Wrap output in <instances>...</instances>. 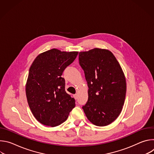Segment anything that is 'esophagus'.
Listing matches in <instances>:
<instances>
[{
    "label": "esophagus",
    "instance_id": "34e87169",
    "mask_svg": "<svg viewBox=\"0 0 154 154\" xmlns=\"http://www.w3.org/2000/svg\"><path fill=\"white\" fill-rule=\"evenodd\" d=\"M74 97L75 99H77V97H78V96H77V94H74Z\"/></svg>",
    "mask_w": 154,
    "mask_h": 154
}]
</instances>
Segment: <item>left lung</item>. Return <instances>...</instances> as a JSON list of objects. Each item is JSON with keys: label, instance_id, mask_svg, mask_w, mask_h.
<instances>
[{"label": "left lung", "instance_id": "1", "mask_svg": "<svg viewBox=\"0 0 154 154\" xmlns=\"http://www.w3.org/2000/svg\"><path fill=\"white\" fill-rule=\"evenodd\" d=\"M88 86V99L82 106L91 122L106 126L120 115L126 94V82L122 68L108 50L95 48L79 54Z\"/></svg>", "mask_w": 154, "mask_h": 154}]
</instances>
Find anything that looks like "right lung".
<instances>
[{
	"instance_id": "right-lung-1",
	"label": "right lung",
	"mask_w": 154,
	"mask_h": 154,
	"mask_svg": "<svg viewBox=\"0 0 154 154\" xmlns=\"http://www.w3.org/2000/svg\"><path fill=\"white\" fill-rule=\"evenodd\" d=\"M78 52L52 49L39 54L29 69L26 92L35 118L43 125L56 127L67 119L75 107V99L65 91L64 70Z\"/></svg>"
}]
</instances>
